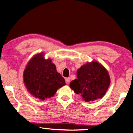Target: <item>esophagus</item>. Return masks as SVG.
Returning a JSON list of instances; mask_svg holds the SVG:
<instances>
[{
	"mask_svg": "<svg viewBox=\"0 0 133 133\" xmlns=\"http://www.w3.org/2000/svg\"><path fill=\"white\" fill-rule=\"evenodd\" d=\"M65 81H66V83L67 84H69L70 83V78L68 77V78H65Z\"/></svg>",
	"mask_w": 133,
	"mask_h": 133,
	"instance_id": "esophagus-1",
	"label": "esophagus"
}]
</instances>
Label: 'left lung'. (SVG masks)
<instances>
[{"label": "left lung", "mask_w": 133, "mask_h": 133, "mask_svg": "<svg viewBox=\"0 0 133 133\" xmlns=\"http://www.w3.org/2000/svg\"><path fill=\"white\" fill-rule=\"evenodd\" d=\"M77 77L70 83V87L87 102L102 98L110 84L107 70L94 60L81 66L77 71Z\"/></svg>", "instance_id": "obj_1"}]
</instances>
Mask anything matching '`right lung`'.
Listing matches in <instances>:
<instances>
[{"instance_id": "1", "label": "right lung", "mask_w": 133, "mask_h": 133, "mask_svg": "<svg viewBox=\"0 0 133 133\" xmlns=\"http://www.w3.org/2000/svg\"><path fill=\"white\" fill-rule=\"evenodd\" d=\"M23 80L31 95L42 101L54 96L59 88L66 85L51 59H45L43 52L34 55L28 62Z\"/></svg>"}]
</instances>
